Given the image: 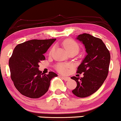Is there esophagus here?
Wrapping results in <instances>:
<instances>
[{
    "mask_svg": "<svg viewBox=\"0 0 121 121\" xmlns=\"http://www.w3.org/2000/svg\"><path fill=\"white\" fill-rule=\"evenodd\" d=\"M60 77L62 78V79H63L65 81H68L70 79V78L69 77H63L62 76H60Z\"/></svg>",
    "mask_w": 121,
    "mask_h": 121,
    "instance_id": "esophagus-1",
    "label": "esophagus"
}]
</instances>
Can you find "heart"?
<instances>
[{"mask_svg": "<svg viewBox=\"0 0 121 121\" xmlns=\"http://www.w3.org/2000/svg\"><path fill=\"white\" fill-rule=\"evenodd\" d=\"M63 47L66 50V51L69 53L72 51H75L78 53L79 51V45L75 41L71 39H67L64 40L62 42ZM53 49L52 48L51 49L49 53H51L53 51ZM71 67V65L68 63H59L56 65V69L58 72L62 74H65L68 72V69Z\"/></svg>", "mask_w": 121, "mask_h": 121, "instance_id": "1", "label": "heart"}]
</instances>
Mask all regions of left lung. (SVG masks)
Instances as JSON below:
<instances>
[{
  "label": "left lung",
  "mask_w": 121,
  "mask_h": 121,
  "mask_svg": "<svg viewBox=\"0 0 121 121\" xmlns=\"http://www.w3.org/2000/svg\"><path fill=\"white\" fill-rule=\"evenodd\" d=\"M77 39L84 45L87 55L78 67L77 73H83V78L73 76L77 86L72 90L80 98L88 97L96 92L106 79L109 71L110 53L100 38L88 34L78 35Z\"/></svg>",
  "instance_id": "obj_1"
}]
</instances>
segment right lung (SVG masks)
<instances>
[{
  "label": "right lung",
  "mask_w": 121,
  "mask_h": 121,
  "mask_svg": "<svg viewBox=\"0 0 121 121\" xmlns=\"http://www.w3.org/2000/svg\"><path fill=\"white\" fill-rule=\"evenodd\" d=\"M55 40L32 39L15 47L9 65L11 79L22 95L31 98L41 97L48 90L51 80L58 76L53 72L43 74L38 70L39 62L45 59L43 53Z\"/></svg>",
  "instance_id": "add662e5"
}]
</instances>
